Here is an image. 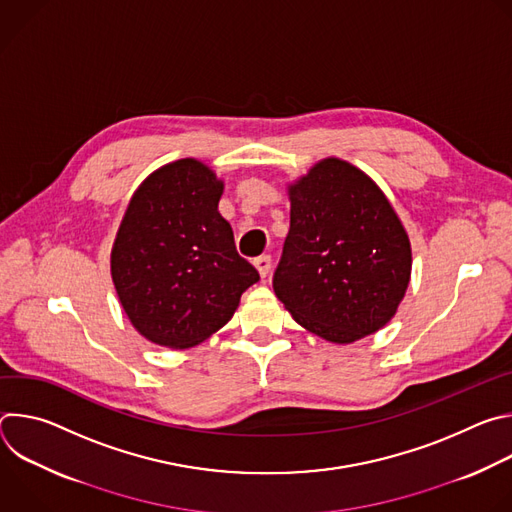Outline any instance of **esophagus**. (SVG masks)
Returning a JSON list of instances; mask_svg holds the SVG:
<instances>
[{
  "label": "esophagus",
  "mask_w": 512,
  "mask_h": 512,
  "mask_svg": "<svg viewBox=\"0 0 512 512\" xmlns=\"http://www.w3.org/2000/svg\"><path fill=\"white\" fill-rule=\"evenodd\" d=\"M253 265H255V269L259 271L261 277H267L269 271H271V257L269 255H261V257H257L253 261Z\"/></svg>",
  "instance_id": "34e87169"
}]
</instances>
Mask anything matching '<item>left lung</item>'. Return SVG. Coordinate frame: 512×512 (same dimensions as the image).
I'll use <instances>...</instances> for the list:
<instances>
[{"label":"left lung","mask_w":512,"mask_h":512,"mask_svg":"<svg viewBox=\"0 0 512 512\" xmlns=\"http://www.w3.org/2000/svg\"><path fill=\"white\" fill-rule=\"evenodd\" d=\"M289 233L273 291L302 328L350 344L381 330L411 279L409 235L377 182L324 158L287 186Z\"/></svg>","instance_id":"left-lung-1"}]
</instances>
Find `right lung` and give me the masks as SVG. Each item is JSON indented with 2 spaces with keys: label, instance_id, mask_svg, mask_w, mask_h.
<instances>
[{
  "label": "right lung",
  "instance_id": "obj_1",
  "mask_svg": "<svg viewBox=\"0 0 512 512\" xmlns=\"http://www.w3.org/2000/svg\"><path fill=\"white\" fill-rule=\"evenodd\" d=\"M225 182L194 158L170 162L133 192L111 249V277L133 328L166 348L221 330L257 269L218 212Z\"/></svg>",
  "mask_w": 512,
  "mask_h": 512
}]
</instances>
